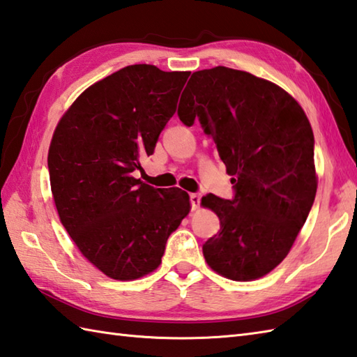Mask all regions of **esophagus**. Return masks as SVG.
Listing matches in <instances>:
<instances>
[{
	"label": "esophagus",
	"mask_w": 357,
	"mask_h": 357,
	"mask_svg": "<svg viewBox=\"0 0 357 357\" xmlns=\"http://www.w3.org/2000/svg\"><path fill=\"white\" fill-rule=\"evenodd\" d=\"M189 199H191V205H192V209H197L199 208V205H200V199H202V195L200 194H191L189 195Z\"/></svg>",
	"instance_id": "1"
}]
</instances>
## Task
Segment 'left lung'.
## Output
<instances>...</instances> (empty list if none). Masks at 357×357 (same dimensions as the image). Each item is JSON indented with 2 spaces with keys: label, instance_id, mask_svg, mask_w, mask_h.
I'll return each instance as SVG.
<instances>
[{
  "label": "left lung",
  "instance_id": "left-lung-1",
  "mask_svg": "<svg viewBox=\"0 0 357 357\" xmlns=\"http://www.w3.org/2000/svg\"><path fill=\"white\" fill-rule=\"evenodd\" d=\"M183 93L180 120L186 126L200 120L236 189L232 200L202 199L220 220L203 256L227 279L264 278L288 256L316 197L310 121L287 91L245 70L194 72Z\"/></svg>",
  "mask_w": 357,
  "mask_h": 357
}]
</instances>
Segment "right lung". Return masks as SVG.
I'll return each mask as SVG.
<instances>
[{"instance_id": "obj_1", "label": "right lung", "mask_w": 357, "mask_h": 357, "mask_svg": "<svg viewBox=\"0 0 357 357\" xmlns=\"http://www.w3.org/2000/svg\"><path fill=\"white\" fill-rule=\"evenodd\" d=\"M189 74L123 68L87 87L54 130L47 166L58 217L79 252L111 279L157 270L166 240L191 211L180 188L134 177L176 112Z\"/></svg>"}]
</instances>
